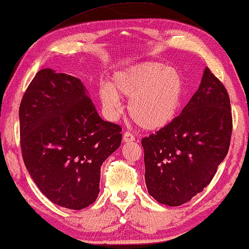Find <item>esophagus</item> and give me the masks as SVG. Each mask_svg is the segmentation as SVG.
I'll return each mask as SVG.
<instances>
[{"mask_svg": "<svg viewBox=\"0 0 249 249\" xmlns=\"http://www.w3.org/2000/svg\"><path fill=\"white\" fill-rule=\"evenodd\" d=\"M135 141V137H134L133 134L131 132H125L123 135V142L124 143H129V142H134Z\"/></svg>", "mask_w": 249, "mask_h": 249, "instance_id": "obj_1", "label": "esophagus"}]
</instances>
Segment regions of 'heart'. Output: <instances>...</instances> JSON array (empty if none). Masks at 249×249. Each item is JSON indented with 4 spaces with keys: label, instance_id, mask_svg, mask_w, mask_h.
Wrapping results in <instances>:
<instances>
[{
    "label": "heart",
    "instance_id": "b5f03b06",
    "mask_svg": "<svg viewBox=\"0 0 249 249\" xmlns=\"http://www.w3.org/2000/svg\"><path fill=\"white\" fill-rule=\"evenodd\" d=\"M185 82L178 70L146 61L113 75L110 84L98 89V97L109 115L121 110V97L129 98L128 113L142 128L159 131L174 122L184 100Z\"/></svg>",
    "mask_w": 249,
    "mask_h": 249
}]
</instances>
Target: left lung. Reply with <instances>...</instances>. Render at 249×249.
<instances>
[{"label": "left lung", "mask_w": 249, "mask_h": 249, "mask_svg": "<svg viewBox=\"0 0 249 249\" xmlns=\"http://www.w3.org/2000/svg\"><path fill=\"white\" fill-rule=\"evenodd\" d=\"M231 129L230 96L206 68L180 115L142 140L148 194L167 206L191 200L211 183L226 157Z\"/></svg>", "instance_id": "8db88e82"}]
</instances>
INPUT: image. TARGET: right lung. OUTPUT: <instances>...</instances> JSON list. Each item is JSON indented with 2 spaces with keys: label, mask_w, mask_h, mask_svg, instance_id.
Instances as JSON below:
<instances>
[{
  "label": "right lung",
  "mask_w": 249,
  "mask_h": 249,
  "mask_svg": "<svg viewBox=\"0 0 249 249\" xmlns=\"http://www.w3.org/2000/svg\"><path fill=\"white\" fill-rule=\"evenodd\" d=\"M18 116L23 160L39 191L70 210L95 202L101 166L120 147L122 128L102 120L81 80L41 70Z\"/></svg>",
  "instance_id": "right-lung-1"
}]
</instances>
